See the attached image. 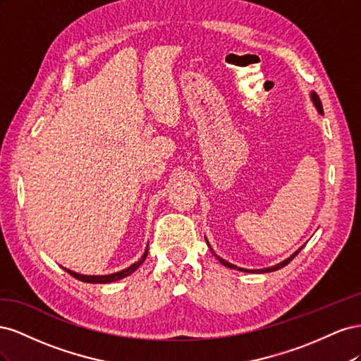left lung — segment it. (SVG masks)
<instances>
[{
	"mask_svg": "<svg viewBox=\"0 0 361 361\" xmlns=\"http://www.w3.org/2000/svg\"><path fill=\"white\" fill-rule=\"evenodd\" d=\"M310 101H312V104H313V106L316 108V111H318L321 116H324V108H322V104H321V99H319V96L316 94L314 92H310ZM206 239V238H204ZM206 244L209 245V241H207L206 239ZM304 247V245H302ZM302 247H300L297 251H295L293 255H290L288 259H285V260H281L280 264H276L274 267H269V268H262V269H245V268H239V267H236V265H233V264H231V262H227V260H224L223 257H220L218 255H215V251L212 250V247L209 245V248H211V251H212V255L220 260V264H223L224 267H227V268H232V269H236V271H243V272H253V274H264V272H272V271H277V269H280V268H283V267H286L289 262L297 256L300 251H301V248Z\"/></svg>",
	"mask_w": 361,
	"mask_h": 361,
	"instance_id": "obj_1",
	"label": "left lung"
}]
</instances>
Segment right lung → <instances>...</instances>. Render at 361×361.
I'll return each instance as SVG.
<instances>
[{"instance_id":"add662e5","label":"right lung","mask_w":361,"mask_h":361,"mask_svg":"<svg viewBox=\"0 0 361 361\" xmlns=\"http://www.w3.org/2000/svg\"><path fill=\"white\" fill-rule=\"evenodd\" d=\"M147 247H149V244H147ZM147 247H146V250H145L143 256H141L137 262H134L133 265L128 267V268H125V269H122V271L113 272V274H105V276H87V274H80V272L71 271V269H68V268H63V269L66 271V272H69V274H71L72 277L78 279V280H81V281H84V283H93V285H96V283H101V285H104V283H113V281L122 280V279H125V277L130 276V274H133V272H134L137 268H140V265L143 264V262H145V260H146V257H147V251H149V248H147Z\"/></svg>"}]
</instances>
